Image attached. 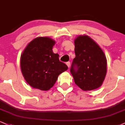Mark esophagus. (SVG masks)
Instances as JSON below:
<instances>
[{"label": "esophagus", "mask_w": 125, "mask_h": 125, "mask_svg": "<svg viewBox=\"0 0 125 125\" xmlns=\"http://www.w3.org/2000/svg\"><path fill=\"white\" fill-rule=\"evenodd\" d=\"M66 64H67V67H70V62H66Z\"/></svg>", "instance_id": "esophagus-1"}]
</instances>
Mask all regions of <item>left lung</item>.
<instances>
[{"label": "left lung", "mask_w": 125, "mask_h": 125, "mask_svg": "<svg viewBox=\"0 0 125 125\" xmlns=\"http://www.w3.org/2000/svg\"><path fill=\"white\" fill-rule=\"evenodd\" d=\"M74 52L70 72L77 86L84 91L99 88L105 77L107 62L104 53L97 43L87 35L74 40Z\"/></svg>", "instance_id": "8db88e82"}]
</instances>
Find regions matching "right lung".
<instances>
[{
  "label": "right lung",
  "instance_id": "right-lung-1",
  "mask_svg": "<svg viewBox=\"0 0 125 125\" xmlns=\"http://www.w3.org/2000/svg\"><path fill=\"white\" fill-rule=\"evenodd\" d=\"M55 43L49 37H38L28 43L21 55L22 74L33 88L47 91L53 86L59 75L68 69L52 51Z\"/></svg>",
  "mask_w": 125,
  "mask_h": 125
}]
</instances>
